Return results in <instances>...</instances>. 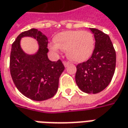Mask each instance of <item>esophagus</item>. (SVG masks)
Returning a JSON list of instances; mask_svg holds the SVG:
<instances>
[{
	"instance_id": "esophagus-1",
	"label": "esophagus",
	"mask_w": 128,
	"mask_h": 128,
	"mask_svg": "<svg viewBox=\"0 0 128 128\" xmlns=\"http://www.w3.org/2000/svg\"><path fill=\"white\" fill-rule=\"evenodd\" d=\"M63 64H64V66L65 67H67L68 65H69V62H63Z\"/></svg>"
}]
</instances>
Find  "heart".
<instances>
[{"label":"heart","mask_w":128,"mask_h":128,"mask_svg":"<svg viewBox=\"0 0 128 128\" xmlns=\"http://www.w3.org/2000/svg\"><path fill=\"white\" fill-rule=\"evenodd\" d=\"M49 45L52 51L66 50L68 58L75 62H83L92 56L95 41L92 33L82 30H68L58 34Z\"/></svg>","instance_id":"obj_1"}]
</instances>
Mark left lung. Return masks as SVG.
Returning a JSON list of instances; mask_svg holds the SVG:
<instances>
[{"label": "left lung", "instance_id": "left-lung-1", "mask_svg": "<svg viewBox=\"0 0 128 128\" xmlns=\"http://www.w3.org/2000/svg\"><path fill=\"white\" fill-rule=\"evenodd\" d=\"M95 38V48L86 62L77 65L76 82L86 94H98L110 83L116 67V52L110 36L100 30L90 28Z\"/></svg>", "mask_w": 128, "mask_h": 128}]
</instances>
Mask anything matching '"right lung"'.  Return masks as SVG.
I'll list each match as a JSON object with an SVG mask.
<instances>
[{
	"label": "right lung",
	"mask_w": 128,
	"mask_h": 128,
	"mask_svg": "<svg viewBox=\"0 0 128 128\" xmlns=\"http://www.w3.org/2000/svg\"><path fill=\"white\" fill-rule=\"evenodd\" d=\"M32 37L39 49L32 55L27 54L20 47L23 37ZM48 38L37 29L20 33L12 45L10 68L12 78L18 90L27 98L42 101L57 93L59 79L64 70L60 60L52 62L48 58Z\"/></svg>",
	"instance_id": "1"
}]
</instances>
